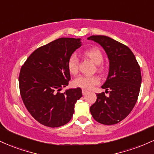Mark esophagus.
<instances>
[{
  "instance_id": "34e87169",
  "label": "esophagus",
  "mask_w": 154,
  "mask_h": 154,
  "mask_svg": "<svg viewBox=\"0 0 154 154\" xmlns=\"http://www.w3.org/2000/svg\"><path fill=\"white\" fill-rule=\"evenodd\" d=\"M82 95H85L87 94V93H88V91H86V90H84V89H83L82 91Z\"/></svg>"
}]
</instances>
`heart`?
<instances>
[{"label": "heart", "instance_id": "1", "mask_svg": "<svg viewBox=\"0 0 154 154\" xmlns=\"http://www.w3.org/2000/svg\"><path fill=\"white\" fill-rule=\"evenodd\" d=\"M85 55L95 63L98 65V70H101V67L99 66L103 61V56L102 52L98 48H92L86 51ZM68 70L71 75H77L79 69V59L75 54H72L69 57L67 62ZM100 82V79L97 76H79L73 81V84L75 87L81 88L82 89H92L95 85Z\"/></svg>", "mask_w": 154, "mask_h": 154}]
</instances>
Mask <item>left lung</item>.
I'll use <instances>...</instances> for the list:
<instances>
[{
  "instance_id": "obj_1",
  "label": "left lung",
  "mask_w": 154,
  "mask_h": 154,
  "mask_svg": "<svg viewBox=\"0 0 154 154\" xmlns=\"http://www.w3.org/2000/svg\"><path fill=\"white\" fill-rule=\"evenodd\" d=\"M88 40L99 44L109 60V74L101 86L109 95L98 93L90 111L98 122L115 125L128 116L137 102L142 81L140 68L131 50L114 39L93 35Z\"/></svg>"
}]
</instances>
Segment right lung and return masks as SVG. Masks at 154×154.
I'll return each mask as SVG.
<instances>
[{"instance_id":"1","label":"right lung","mask_w":154,"mask_h":154,"mask_svg":"<svg viewBox=\"0 0 154 154\" xmlns=\"http://www.w3.org/2000/svg\"><path fill=\"white\" fill-rule=\"evenodd\" d=\"M82 45L80 38H61L35 50L22 66L19 77L21 96L26 109L38 122L49 128L68 123L81 88L67 89L71 79L67 62Z\"/></svg>"}]
</instances>
